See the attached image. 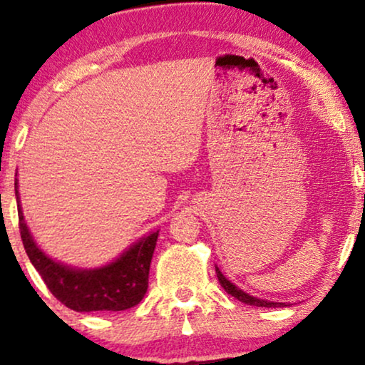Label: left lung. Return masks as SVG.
I'll list each match as a JSON object with an SVG mask.
<instances>
[{"mask_svg":"<svg viewBox=\"0 0 365 365\" xmlns=\"http://www.w3.org/2000/svg\"><path fill=\"white\" fill-rule=\"evenodd\" d=\"M216 274H217L219 282H221V286L224 287V291H226L227 294H231L232 297H236L237 301L249 304V306H257V307H286V304L284 302H271V301H264V299L249 296V294H246L244 291H241V289H237L236 286H234L231 281H227V279L222 276V272L219 271L217 267H216Z\"/></svg>","mask_w":365,"mask_h":365,"instance_id":"1","label":"left lung"}]
</instances>
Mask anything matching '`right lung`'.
<instances>
[{
	"label": "right lung",
	"mask_w": 365,
	"mask_h": 365,
	"mask_svg": "<svg viewBox=\"0 0 365 365\" xmlns=\"http://www.w3.org/2000/svg\"><path fill=\"white\" fill-rule=\"evenodd\" d=\"M18 201L19 232L29 261L43 277L49 291L59 302L76 312L126 311L138 306L148 291L149 266L159 231L149 234L101 269L78 271L49 259L29 234L18 197V181H14Z\"/></svg>",
	"instance_id": "obj_1"
}]
</instances>
